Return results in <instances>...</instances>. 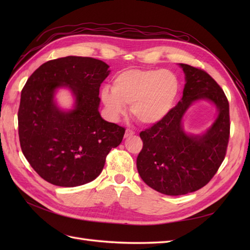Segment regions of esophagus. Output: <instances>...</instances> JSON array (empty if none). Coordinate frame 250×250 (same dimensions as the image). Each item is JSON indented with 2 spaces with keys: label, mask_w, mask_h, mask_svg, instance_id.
<instances>
[{
  "label": "esophagus",
  "mask_w": 250,
  "mask_h": 250,
  "mask_svg": "<svg viewBox=\"0 0 250 250\" xmlns=\"http://www.w3.org/2000/svg\"><path fill=\"white\" fill-rule=\"evenodd\" d=\"M134 134V131L130 130V129H127L125 131V138H129V137H132V135Z\"/></svg>",
  "instance_id": "34e87169"
}]
</instances>
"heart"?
Masks as SVG:
<instances>
[{
	"label": "heart",
	"instance_id": "b5f03b06",
	"mask_svg": "<svg viewBox=\"0 0 250 250\" xmlns=\"http://www.w3.org/2000/svg\"><path fill=\"white\" fill-rule=\"evenodd\" d=\"M181 83L168 70H128L119 73L109 89L104 87L101 100L108 116L117 120L130 104L131 115L148 125L160 123L175 107Z\"/></svg>",
	"mask_w": 250,
	"mask_h": 250
}]
</instances>
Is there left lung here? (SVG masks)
<instances>
[{"instance_id": "left-lung-1", "label": "left lung", "mask_w": 250, "mask_h": 250, "mask_svg": "<svg viewBox=\"0 0 250 250\" xmlns=\"http://www.w3.org/2000/svg\"><path fill=\"white\" fill-rule=\"evenodd\" d=\"M185 73L183 98L160 123L140 133L143 149L137 168L144 183L165 195L179 196L206 186L222 164L229 139V104L222 88L201 69L179 63ZM213 103L218 115L200 135L182 126L186 110L196 101Z\"/></svg>"}]
</instances>
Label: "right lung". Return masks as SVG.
<instances>
[{
  "mask_svg": "<svg viewBox=\"0 0 250 250\" xmlns=\"http://www.w3.org/2000/svg\"><path fill=\"white\" fill-rule=\"evenodd\" d=\"M102 60L66 56L42 64L21 90L19 135L22 153L34 171L58 187L93 181L103 170L111 148L123 140L125 128L102 119L99 88L109 75ZM59 88L70 89L73 108L60 109Z\"/></svg>",
  "mask_w": 250,
  "mask_h": 250,
  "instance_id": "add662e5",
  "label": "right lung"
}]
</instances>
